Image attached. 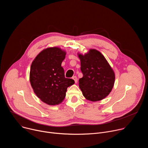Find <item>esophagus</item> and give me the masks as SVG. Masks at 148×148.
<instances>
[{
  "label": "esophagus",
  "mask_w": 148,
  "mask_h": 148,
  "mask_svg": "<svg viewBox=\"0 0 148 148\" xmlns=\"http://www.w3.org/2000/svg\"><path fill=\"white\" fill-rule=\"evenodd\" d=\"M73 79L74 80V81H75V83L77 82V77L76 76H74V77H73Z\"/></svg>",
  "instance_id": "obj_1"
}]
</instances>
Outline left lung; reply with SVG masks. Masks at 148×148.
I'll return each instance as SVG.
<instances>
[{"instance_id":"left-lung-1","label":"left lung","mask_w":148,"mask_h":148,"mask_svg":"<svg viewBox=\"0 0 148 148\" xmlns=\"http://www.w3.org/2000/svg\"><path fill=\"white\" fill-rule=\"evenodd\" d=\"M83 77L79 79V87L85 98L91 101H99L111 91L115 74L103 56L91 49L84 56L79 54Z\"/></svg>"}]
</instances>
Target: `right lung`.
I'll return each instance as SVG.
<instances>
[{
    "label": "right lung",
    "mask_w": 148,
    "mask_h": 148,
    "mask_svg": "<svg viewBox=\"0 0 148 148\" xmlns=\"http://www.w3.org/2000/svg\"><path fill=\"white\" fill-rule=\"evenodd\" d=\"M66 52L58 47L40 52L31 65L30 81L34 93L42 101L58 105L64 99L67 89L74 81L65 77L61 63Z\"/></svg>",
    "instance_id": "obj_1"
}]
</instances>
